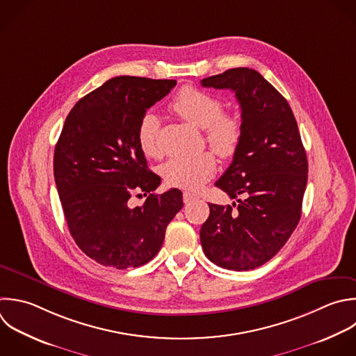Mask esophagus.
<instances>
[{
	"label": "esophagus",
	"instance_id": "1",
	"mask_svg": "<svg viewBox=\"0 0 356 356\" xmlns=\"http://www.w3.org/2000/svg\"><path fill=\"white\" fill-rule=\"evenodd\" d=\"M196 199H197V195H195V193H191V192H185L184 193V203L185 204H189V203H192Z\"/></svg>",
	"mask_w": 356,
	"mask_h": 356
}]
</instances>
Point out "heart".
Wrapping results in <instances>:
<instances>
[{
	"instance_id": "heart-1",
	"label": "heart",
	"mask_w": 356,
	"mask_h": 356,
	"mask_svg": "<svg viewBox=\"0 0 356 356\" xmlns=\"http://www.w3.org/2000/svg\"><path fill=\"white\" fill-rule=\"evenodd\" d=\"M170 110L188 124L203 128L206 142L218 157L231 159L236 153L242 140V124L235 114L222 111L218 97L197 88L185 86L171 100ZM159 129L157 115L152 111L145 113L138 124L136 138L147 157L160 154ZM214 171L216 159L210 152L191 157H172L160 168L167 185L188 191L202 188Z\"/></svg>"
}]
</instances>
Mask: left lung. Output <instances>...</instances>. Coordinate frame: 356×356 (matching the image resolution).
Listing matches in <instances>:
<instances>
[{"instance_id":"8db88e82","label":"left lung","mask_w":356,"mask_h":356,"mask_svg":"<svg viewBox=\"0 0 356 356\" xmlns=\"http://www.w3.org/2000/svg\"><path fill=\"white\" fill-rule=\"evenodd\" d=\"M200 83L232 90L242 124L241 145L216 182L236 203L209 204L202 248L222 268L253 270L278 253L299 222L306 152L288 102L257 71L232 68Z\"/></svg>"}]
</instances>
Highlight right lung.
Masks as SVG:
<instances>
[{
	"label": "right lung",
	"mask_w": 356,
	"mask_h": 356,
	"mask_svg": "<svg viewBox=\"0 0 356 356\" xmlns=\"http://www.w3.org/2000/svg\"><path fill=\"white\" fill-rule=\"evenodd\" d=\"M177 85L174 79L117 76L81 99L54 152V179L81 250L120 270L150 261L182 209V192L153 193L161 178L147 168L136 129L143 114ZM134 190L148 197L131 208Z\"/></svg>",
	"instance_id": "right-lung-1"
}]
</instances>
